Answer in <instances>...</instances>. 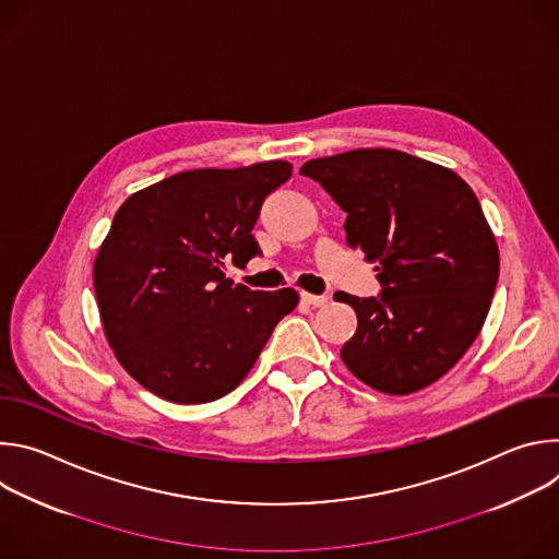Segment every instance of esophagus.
I'll return each instance as SVG.
<instances>
[{
    "label": "esophagus",
    "mask_w": 559,
    "mask_h": 559,
    "mask_svg": "<svg viewBox=\"0 0 559 559\" xmlns=\"http://www.w3.org/2000/svg\"><path fill=\"white\" fill-rule=\"evenodd\" d=\"M300 298H302V302H307V305H311V307H323V305H328V302H330V298H328V296L307 294V292H300Z\"/></svg>",
    "instance_id": "obj_1"
}]
</instances>
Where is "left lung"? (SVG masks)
Masks as SVG:
<instances>
[{
	"instance_id": "8db88e82",
	"label": "left lung",
	"mask_w": 559,
	"mask_h": 559,
	"mask_svg": "<svg viewBox=\"0 0 559 559\" xmlns=\"http://www.w3.org/2000/svg\"><path fill=\"white\" fill-rule=\"evenodd\" d=\"M300 175L347 212V246L378 263V298L338 294L358 316L343 362L382 393L429 386L480 334L498 285V243L473 190L386 147L311 158Z\"/></svg>"
}]
</instances>
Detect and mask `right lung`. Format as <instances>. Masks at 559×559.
Listing matches in <instances>:
<instances>
[{"label":"right lung","instance_id":"1","mask_svg":"<svg viewBox=\"0 0 559 559\" xmlns=\"http://www.w3.org/2000/svg\"><path fill=\"white\" fill-rule=\"evenodd\" d=\"M292 164L179 173L117 210L95 259L102 323L121 367L179 405L212 403L238 386L283 316L292 287L254 292L225 278V261L261 254L252 234Z\"/></svg>","mask_w":559,"mask_h":559}]
</instances>
